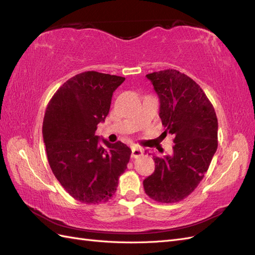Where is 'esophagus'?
<instances>
[{
  "label": "esophagus",
  "mask_w": 255,
  "mask_h": 255,
  "mask_svg": "<svg viewBox=\"0 0 255 255\" xmlns=\"http://www.w3.org/2000/svg\"><path fill=\"white\" fill-rule=\"evenodd\" d=\"M142 149L139 148V146H133L132 148V157L137 158L142 155Z\"/></svg>",
  "instance_id": "obj_1"
}]
</instances>
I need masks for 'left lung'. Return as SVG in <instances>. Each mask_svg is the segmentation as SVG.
<instances>
[{"mask_svg": "<svg viewBox=\"0 0 255 255\" xmlns=\"http://www.w3.org/2000/svg\"><path fill=\"white\" fill-rule=\"evenodd\" d=\"M145 76L159 98L166 128L161 135H173L174 145L172 156H153L155 170L143 188L157 202H180L202 181L217 150V116L202 88L186 74L167 69Z\"/></svg>", "mask_w": 255, "mask_h": 255, "instance_id": "obj_1", "label": "left lung"}]
</instances>
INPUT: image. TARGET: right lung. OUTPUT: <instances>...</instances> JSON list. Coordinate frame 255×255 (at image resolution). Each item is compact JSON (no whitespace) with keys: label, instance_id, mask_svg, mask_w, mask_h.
I'll return each instance as SVG.
<instances>
[{"label":"right lung","instance_id":"obj_1","mask_svg":"<svg viewBox=\"0 0 255 255\" xmlns=\"http://www.w3.org/2000/svg\"><path fill=\"white\" fill-rule=\"evenodd\" d=\"M126 78L97 71L76 74L54 94L42 135L52 172L78 201L101 204L113 198L130 149L121 141L99 144L97 126L109 115L113 92Z\"/></svg>","mask_w":255,"mask_h":255}]
</instances>
